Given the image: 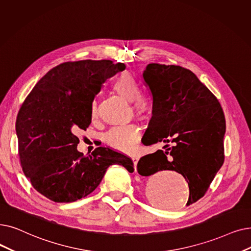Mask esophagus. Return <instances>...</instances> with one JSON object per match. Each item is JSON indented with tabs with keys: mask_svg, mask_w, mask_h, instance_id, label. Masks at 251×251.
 Instances as JSON below:
<instances>
[{
	"mask_svg": "<svg viewBox=\"0 0 251 251\" xmlns=\"http://www.w3.org/2000/svg\"><path fill=\"white\" fill-rule=\"evenodd\" d=\"M132 161H133V164H134V168L136 170V165H137V162H138V157L137 156H132Z\"/></svg>",
	"mask_w": 251,
	"mask_h": 251,
	"instance_id": "esophagus-1",
	"label": "esophagus"
}]
</instances>
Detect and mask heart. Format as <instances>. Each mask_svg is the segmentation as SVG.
Instances as JSON below:
<instances>
[{
	"label": "heart",
	"mask_w": 251,
	"mask_h": 251,
	"mask_svg": "<svg viewBox=\"0 0 251 251\" xmlns=\"http://www.w3.org/2000/svg\"><path fill=\"white\" fill-rule=\"evenodd\" d=\"M113 89L116 93L127 100H131L134 110L139 114H147L151 110L152 100L140 92V86L133 75L128 72L122 73L113 82ZM97 115L96 101L91 103V117ZM140 130L136 124L114 126L103 135L104 143L111 148L121 151H133L138 146Z\"/></svg>",
	"instance_id": "heart-1"
}]
</instances>
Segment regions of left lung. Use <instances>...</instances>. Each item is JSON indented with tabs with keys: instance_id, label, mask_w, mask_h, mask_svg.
Segmentation results:
<instances>
[{
	"instance_id": "obj_1",
	"label": "left lung",
	"mask_w": 251,
	"mask_h": 251,
	"mask_svg": "<svg viewBox=\"0 0 251 251\" xmlns=\"http://www.w3.org/2000/svg\"><path fill=\"white\" fill-rule=\"evenodd\" d=\"M143 77L152 96V116L141 141L165 146L141 157L137 171L144 176L162 170L180 173L190 189L187 205L193 204L224 164L223 108L197 75L179 65L150 63Z\"/></svg>"
}]
</instances>
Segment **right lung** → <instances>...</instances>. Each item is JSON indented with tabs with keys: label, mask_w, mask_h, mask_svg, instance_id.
<instances>
[{
	"label": "right lung",
	"mask_w": 251,
	"mask_h": 251,
	"mask_svg": "<svg viewBox=\"0 0 251 251\" xmlns=\"http://www.w3.org/2000/svg\"><path fill=\"white\" fill-rule=\"evenodd\" d=\"M125 68L105 59L63 62L36 84L21 105L16 119L21 166L31 186L51 201L86 197L113 164L133 172L132 160L110 148H96L88 157L77 150V133L91 123L95 95Z\"/></svg>",
	"instance_id": "1"
}]
</instances>
